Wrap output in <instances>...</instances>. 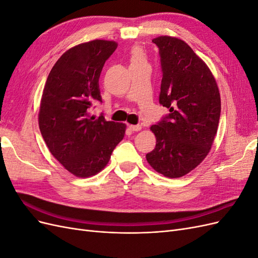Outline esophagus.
I'll list each match as a JSON object with an SVG mask.
<instances>
[{"label":"esophagus","mask_w":258,"mask_h":258,"mask_svg":"<svg viewBox=\"0 0 258 258\" xmlns=\"http://www.w3.org/2000/svg\"><path fill=\"white\" fill-rule=\"evenodd\" d=\"M129 128H130V130L131 131H140L142 129V126L141 124H131V126H129Z\"/></svg>","instance_id":"1"}]
</instances>
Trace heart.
Returning a JSON list of instances; mask_svg holds the SVG:
<instances>
[{
    "label": "heart",
    "mask_w": 258,
    "mask_h": 258,
    "mask_svg": "<svg viewBox=\"0 0 258 258\" xmlns=\"http://www.w3.org/2000/svg\"><path fill=\"white\" fill-rule=\"evenodd\" d=\"M144 61V56H143V52L140 48H136L134 49L131 53V64H135V63H140V62H143Z\"/></svg>",
    "instance_id": "1"
}]
</instances>
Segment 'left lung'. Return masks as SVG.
Segmentation results:
<instances>
[{"instance_id":"obj_1","label":"left lung","mask_w":258,"mask_h":258,"mask_svg":"<svg viewBox=\"0 0 258 258\" xmlns=\"http://www.w3.org/2000/svg\"><path fill=\"white\" fill-rule=\"evenodd\" d=\"M162 80L159 103L169 114L153 124L156 147L148 163L167 177H181L206 158L221 116V97L207 64L184 41L159 36Z\"/></svg>"}]
</instances>
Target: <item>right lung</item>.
Instances as JSON below:
<instances>
[{
	"label": "right lung",
	"instance_id": "right-lung-1",
	"mask_svg": "<svg viewBox=\"0 0 258 258\" xmlns=\"http://www.w3.org/2000/svg\"><path fill=\"white\" fill-rule=\"evenodd\" d=\"M116 48L115 42L102 40L77 45L58 59L45 84L38 114L42 137L53 157L76 176L102 170L124 136L123 123L89 114L93 103L102 102L99 77Z\"/></svg>",
	"mask_w": 258,
	"mask_h": 258
}]
</instances>
